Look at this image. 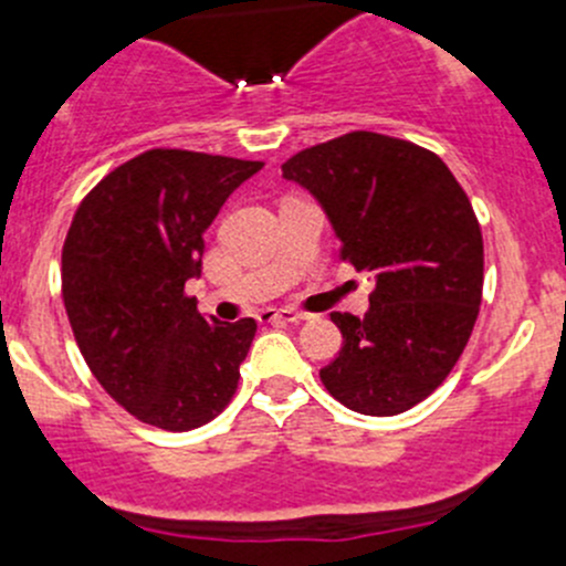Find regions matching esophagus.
<instances>
[{
    "instance_id": "obj_1",
    "label": "esophagus",
    "mask_w": 566,
    "mask_h": 566,
    "mask_svg": "<svg viewBox=\"0 0 566 566\" xmlns=\"http://www.w3.org/2000/svg\"><path fill=\"white\" fill-rule=\"evenodd\" d=\"M260 323H282V325H293V323H301L298 312H290V310H262L260 312Z\"/></svg>"
}]
</instances>
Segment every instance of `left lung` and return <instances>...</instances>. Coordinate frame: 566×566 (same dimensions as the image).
I'll use <instances>...</instances> for the list:
<instances>
[{
    "label": "left lung",
    "mask_w": 566,
    "mask_h": 566,
    "mask_svg": "<svg viewBox=\"0 0 566 566\" xmlns=\"http://www.w3.org/2000/svg\"><path fill=\"white\" fill-rule=\"evenodd\" d=\"M328 216L339 256L375 276L364 317L334 312L342 350L319 380L345 408L397 416L447 380L482 304L471 202L436 153L353 130L282 164Z\"/></svg>",
    "instance_id": "left-lung-1"
}]
</instances>
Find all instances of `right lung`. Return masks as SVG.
I'll return each instance as SVG.
<instances>
[{
	"instance_id": "1",
	"label": "right lung",
	"mask_w": 566,
	"mask_h": 566,
	"mask_svg": "<svg viewBox=\"0 0 566 566\" xmlns=\"http://www.w3.org/2000/svg\"><path fill=\"white\" fill-rule=\"evenodd\" d=\"M260 161L147 150L78 205L62 247V298L84 361L145 424L186 432L232 399L256 323L197 312L205 230Z\"/></svg>"
}]
</instances>
